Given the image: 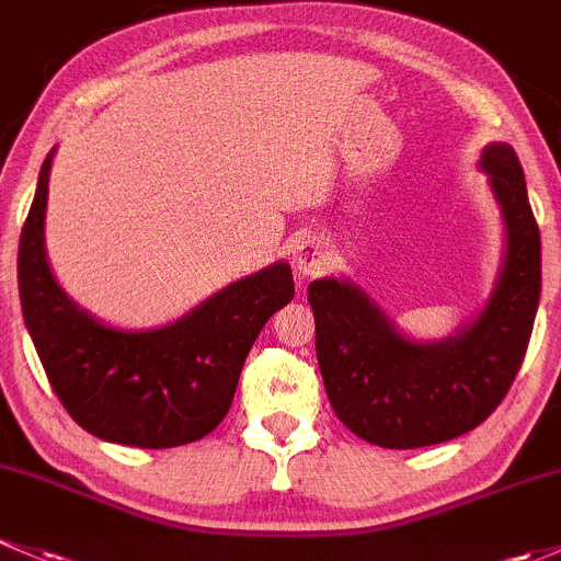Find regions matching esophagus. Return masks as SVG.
Masks as SVG:
<instances>
[{"label": "esophagus", "mask_w": 561, "mask_h": 561, "mask_svg": "<svg viewBox=\"0 0 561 561\" xmlns=\"http://www.w3.org/2000/svg\"><path fill=\"white\" fill-rule=\"evenodd\" d=\"M291 262L302 278H316V275H321L329 267V251L319 238H310L308 234V238L297 240L291 251Z\"/></svg>", "instance_id": "obj_1"}]
</instances>
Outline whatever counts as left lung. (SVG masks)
Returning <instances> with one entry per match:
<instances>
[{
    "label": "left lung",
    "mask_w": 561,
    "mask_h": 561,
    "mask_svg": "<svg viewBox=\"0 0 561 561\" xmlns=\"http://www.w3.org/2000/svg\"><path fill=\"white\" fill-rule=\"evenodd\" d=\"M478 170L500 207L505 251L486 305L451 337H408L348 278L329 275L308 286L329 402L373 446L424 448L476 430L527 354L540 302V232L524 170L507 142H489Z\"/></svg>",
    "instance_id": "8db88e82"
}]
</instances>
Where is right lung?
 <instances>
[{"label":"right lung","instance_id":"right-lung-1","mask_svg":"<svg viewBox=\"0 0 561 561\" xmlns=\"http://www.w3.org/2000/svg\"><path fill=\"white\" fill-rule=\"evenodd\" d=\"M54 151L43 161L19 245L23 321L67 413L107 443L172 448L216 430L262 327L291 302L286 262L229 283L178 321L110 327L59 286L45 251Z\"/></svg>","mask_w":561,"mask_h":561}]
</instances>
